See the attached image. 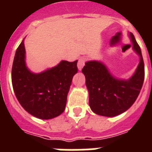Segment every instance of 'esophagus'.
I'll return each instance as SVG.
<instances>
[{"label":"esophagus","instance_id":"34e87169","mask_svg":"<svg viewBox=\"0 0 152 152\" xmlns=\"http://www.w3.org/2000/svg\"><path fill=\"white\" fill-rule=\"evenodd\" d=\"M86 58L84 57H81L80 58L78 61V63H77V67H78L79 70H81V69H83V67L85 65V63H86Z\"/></svg>","mask_w":152,"mask_h":152}]
</instances>
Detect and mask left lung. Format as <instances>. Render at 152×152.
Instances as JSON below:
<instances>
[{
  "label": "left lung",
  "mask_w": 152,
  "mask_h": 152,
  "mask_svg": "<svg viewBox=\"0 0 152 152\" xmlns=\"http://www.w3.org/2000/svg\"><path fill=\"white\" fill-rule=\"evenodd\" d=\"M133 50L140 61L134 75L129 80L113 77L99 61L87 62L82 69L89 91V106L94 113L105 117H114L131 107L138 97L144 80V63L140 46L131 33Z\"/></svg>",
  "instance_id": "8db88e82"
}]
</instances>
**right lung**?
<instances>
[{"instance_id":"obj_1","label":"right lung","mask_w":152,"mask_h":152,"mask_svg":"<svg viewBox=\"0 0 152 152\" xmlns=\"http://www.w3.org/2000/svg\"><path fill=\"white\" fill-rule=\"evenodd\" d=\"M23 41L15 52L12 83L22 107L34 117L51 119L64 112L72 77L77 72V61H62L57 66L39 74L28 70L25 64Z\"/></svg>"}]
</instances>
